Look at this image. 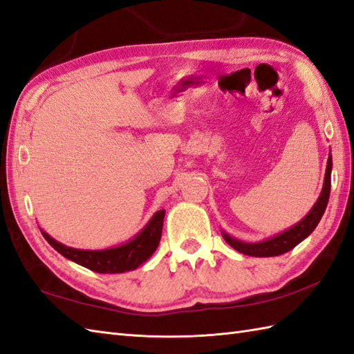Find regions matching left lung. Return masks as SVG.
I'll use <instances>...</instances> for the list:
<instances>
[{"label":"left lung","mask_w":354,"mask_h":354,"mask_svg":"<svg viewBox=\"0 0 354 354\" xmlns=\"http://www.w3.org/2000/svg\"><path fill=\"white\" fill-rule=\"evenodd\" d=\"M330 175H332V156H328V161H327L326 179H324V185H322L321 196L318 198L317 204H315L313 208L310 209V213L307 214L301 222H298L295 227H292L290 230L281 232V234H278L260 243L240 242V240L232 239L228 234H225V232H223V239L227 240L228 245H231L239 252L252 255V257H274V255H281L284 252L290 251L292 248H295L299 242H301V240H304L315 228H317L322 214H324L328 204V196H330Z\"/></svg>","instance_id":"obj_1"}]
</instances>
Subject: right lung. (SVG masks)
I'll return each instance as SVG.
<instances>
[{"instance_id":"obj_1","label":"right lung","mask_w":354,"mask_h":354,"mask_svg":"<svg viewBox=\"0 0 354 354\" xmlns=\"http://www.w3.org/2000/svg\"><path fill=\"white\" fill-rule=\"evenodd\" d=\"M164 213H165L164 209L155 213V216L146 225V228L142 230L133 240H131L129 243L117 246V248H111V250H103V251L74 250V248H68L56 242V240L51 239L47 232L42 231V236L57 252H61L64 257L73 260L74 263H77V265L91 269L94 272H99V274L127 272V270L137 269L155 252L161 239Z\"/></svg>"}]
</instances>
